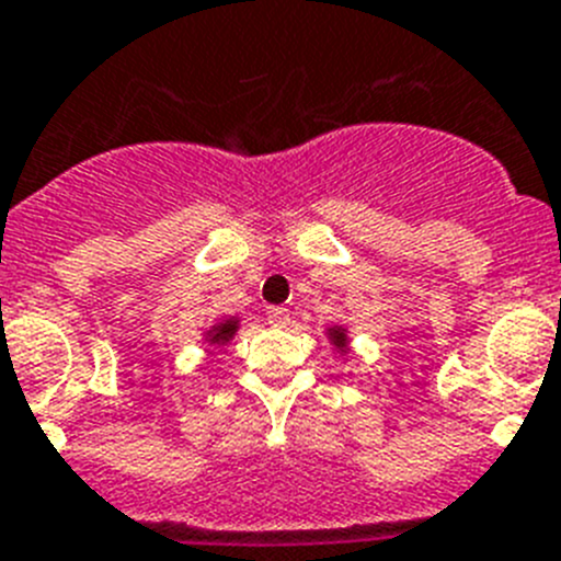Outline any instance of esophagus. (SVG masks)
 I'll use <instances>...</instances> for the list:
<instances>
[{
	"label": "esophagus",
	"instance_id": "1",
	"mask_svg": "<svg viewBox=\"0 0 561 561\" xmlns=\"http://www.w3.org/2000/svg\"><path fill=\"white\" fill-rule=\"evenodd\" d=\"M265 321H268L271 327H287L290 324V310H287V307H268V310H265Z\"/></svg>",
	"mask_w": 561,
	"mask_h": 561
}]
</instances>
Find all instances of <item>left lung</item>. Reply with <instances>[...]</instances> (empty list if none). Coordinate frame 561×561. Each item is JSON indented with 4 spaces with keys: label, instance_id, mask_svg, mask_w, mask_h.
I'll list each match as a JSON object with an SVG mask.
<instances>
[{
    "label": "left lung",
    "instance_id": "8db88e82",
    "mask_svg": "<svg viewBox=\"0 0 561 561\" xmlns=\"http://www.w3.org/2000/svg\"><path fill=\"white\" fill-rule=\"evenodd\" d=\"M330 335H332V341H335V346H343V343H346V335H343L341 330H332Z\"/></svg>",
    "mask_w": 561,
    "mask_h": 561
}]
</instances>
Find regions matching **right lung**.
Segmentation results:
<instances>
[{
  "mask_svg": "<svg viewBox=\"0 0 561 561\" xmlns=\"http://www.w3.org/2000/svg\"><path fill=\"white\" fill-rule=\"evenodd\" d=\"M234 332H237V321H234V318H229V321H224V324H218V327H215V330L209 332V343L229 341V337L234 335Z\"/></svg>",
  "mask_w": 561,
  "mask_h": 561,
  "instance_id": "right-lung-1",
  "label": "right lung"
}]
</instances>
